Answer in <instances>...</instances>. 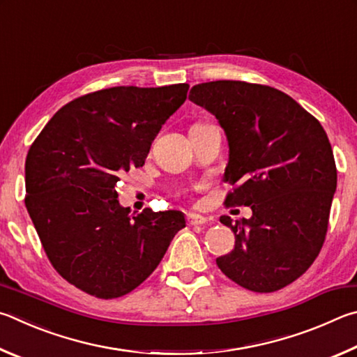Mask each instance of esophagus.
I'll return each instance as SVG.
<instances>
[{
	"instance_id": "obj_1",
	"label": "esophagus",
	"mask_w": 357,
	"mask_h": 357,
	"mask_svg": "<svg viewBox=\"0 0 357 357\" xmlns=\"http://www.w3.org/2000/svg\"><path fill=\"white\" fill-rule=\"evenodd\" d=\"M208 221V218H205L202 215H196V213H190L188 215V224L190 226H202Z\"/></svg>"
}]
</instances>
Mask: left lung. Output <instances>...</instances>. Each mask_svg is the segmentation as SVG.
<instances>
[{
  "mask_svg": "<svg viewBox=\"0 0 357 357\" xmlns=\"http://www.w3.org/2000/svg\"><path fill=\"white\" fill-rule=\"evenodd\" d=\"M190 100L211 112L229 144L227 205L251 207L249 220L221 222L235 248L216 259L245 289H284L314 264L326 236L337 169L326 131L290 96L245 81L191 87Z\"/></svg>",
  "mask_w": 357,
  "mask_h": 357,
  "instance_id": "8db88e82",
  "label": "left lung"
}]
</instances>
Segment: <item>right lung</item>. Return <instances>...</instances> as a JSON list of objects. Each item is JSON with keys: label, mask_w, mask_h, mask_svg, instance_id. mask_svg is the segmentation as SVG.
<instances>
[{"label": "right lung", "mask_w": 357, "mask_h": 357, "mask_svg": "<svg viewBox=\"0 0 357 357\" xmlns=\"http://www.w3.org/2000/svg\"><path fill=\"white\" fill-rule=\"evenodd\" d=\"M188 84L117 86L56 112L24 162L28 213L50 261L67 282L111 299L142 284L186 226L182 211L130 215L116 185L141 167Z\"/></svg>", "instance_id": "add662e5"}]
</instances>
